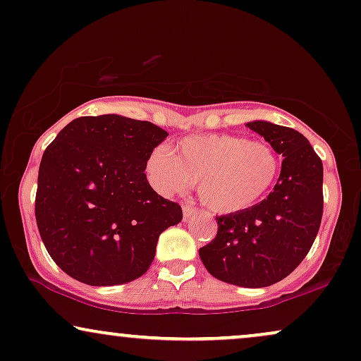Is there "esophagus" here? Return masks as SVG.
<instances>
[{"mask_svg": "<svg viewBox=\"0 0 361 361\" xmlns=\"http://www.w3.org/2000/svg\"><path fill=\"white\" fill-rule=\"evenodd\" d=\"M195 214V209L192 205H184L182 207V215H184V222H187L190 219V215Z\"/></svg>", "mask_w": 361, "mask_h": 361, "instance_id": "34e87169", "label": "esophagus"}]
</instances>
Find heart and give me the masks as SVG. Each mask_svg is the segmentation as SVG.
<instances>
[{"mask_svg": "<svg viewBox=\"0 0 361 361\" xmlns=\"http://www.w3.org/2000/svg\"><path fill=\"white\" fill-rule=\"evenodd\" d=\"M149 180L166 197L184 195L199 182L200 200L217 214L255 205L274 185L280 159L270 144L242 135H190L172 152L154 149L146 166Z\"/></svg>", "mask_w": 361, "mask_h": 361, "instance_id": "b5f03b06", "label": "heart"}]
</instances>
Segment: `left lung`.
Masks as SVG:
<instances>
[{
	"label": "left lung",
	"instance_id": "left-lung-1",
	"mask_svg": "<svg viewBox=\"0 0 361 361\" xmlns=\"http://www.w3.org/2000/svg\"><path fill=\"white\" fill-rule=\"evenodd\" d=\"M245 126L283 157L279 180L262 202L217 217V237L199 255L215 279L262 288L292 274L315 240L324 214V164L298 130L269 121Z\"/></svg>",
	"mask_w": 361,
	"mask_h": 361
}]
</instances>
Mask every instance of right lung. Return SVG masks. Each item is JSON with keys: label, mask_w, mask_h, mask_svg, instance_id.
Instances as JSON below:
<instances>
[{"label": "right lung", "mask_w": 361, "mask_h": 361, "mask_svg": "<svg viewBox=\"0 0 361 361\" xmlns=\"http://www.w3.org/2000/svg\"><path fill=\"white\" fill-rule=\"evenodd\" d=\"M167 135L147 121L86 116L46 149L36 224L51 259L69 277L111 287L147 272L159 235L182 221L180 205L161 197L144 172Z\"/></svg>", "instance_id": "add662e5"}]
</instances>
